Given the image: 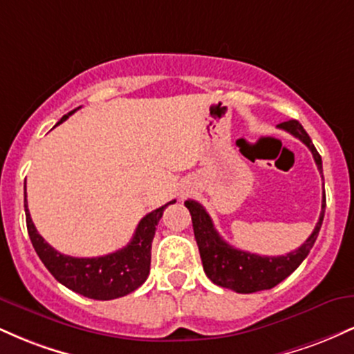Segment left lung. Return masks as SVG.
Returning <instances> with one entry per match:
<instances>
[{"mask_svg": "<svg viewBox=\"0 0 354 354\" xmlns=\"http://www.w3.org/2000/svg\"><path fill=\"white\" fill-rule=\"evenodd\" d=\"M284 131L291 133L299 141L310 148L315 158L316 166L319 173H323V163H321L319 153L316 151L311 138L304 131L299 121L290 120L278 124ZM185 206L189 209L191 221H193L194 238H196L198 250L203 261L205 273L214 284L228 290L236 291V293H256V291L271 290L276 284L286 279L293 271L303 263V259L310 254L316 238H318L319 228L323 225L324 208H326V196L323 194V203H321L319 219L316 223L315 230L310 238L303 243L298 250L284 256H259L254 253H248L233 248L225 241L214 230L213 221L209 214L203 208L200 203L188 200Z\"/></svg>", "mask_w": 354, "mask_h": 354, "instance_id": "1", "label": "left lung"}]
</instances>
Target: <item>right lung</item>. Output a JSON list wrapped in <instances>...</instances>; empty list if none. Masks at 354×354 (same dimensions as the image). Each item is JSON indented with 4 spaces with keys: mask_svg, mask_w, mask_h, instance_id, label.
I'll return each instance as SVG.
<instances>
[{
    "mask_svg": "<svg viewBox=\"0 0 354 354\" xmlns=\"http://www.w3.org/2000/svg\"><path fill=\"white\" fill-rule=\"evenodd\" d=\"M81 108V106H80ZM78 109V108H76ZM68 113L58 121L63 123L73 113ZM176 201L166 203L161 208L151 211L138 223V228L131 241L124 248L98 258H73L63 254L44 241L38 233L28 209L26 196H24V211H26V226L36 254L55 276L56 281L70 288L75 293L86 296L91 299L108 301V299L121 298L140 288L146 281L151 265V243L158 223H160L166 206Z\"/></svg>",
    "mask_w": 354,
    "mask_h": 354,
    "instance_id": "obj_1",
    "label": "right lung"
}]
</instances>
